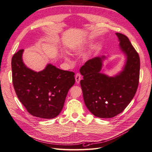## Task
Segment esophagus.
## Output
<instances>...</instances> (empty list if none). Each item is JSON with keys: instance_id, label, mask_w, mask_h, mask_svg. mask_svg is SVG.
Listing matches in <instances>:
<instances>
[{"instance_id": "34e87169", "label": "esophagus", "mask_w": 152, "mask_h": 152, "mask_svg": "<svg viewBox=\"0 0 152 152\" xmlns=\"http://www.w3.org/2000/svg\"><path fill=\"white\" fill-rule=\"evenodd\" d=\"M80 80H81V75H80V73H77V74L75 75V80H76L77 83L79 84V82H80Z\"/></svg>"}]
</instances>
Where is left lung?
Returning a JSON list of instances; mask_svg holds the SVG:
<instances>
[{
	"label": "left lung",
	"mask_w": 152,
	"mask_h": 152,
	"mask_svg": "<svg viewBox=\"0 0 152 152\" xmlns=\"http://www.w3.org/2000/svg\"><path fill=\"white\" fill-rule=\"evenodd\" d=\"M120 48L127 59L123 70L115 77L100 73L104 56L96 57L80 69V86L86 107L94 116L112 118L123 112L136 93L140 79L138 53L127 37L116 33Z\"/></svg>",
	"instance_id": "8db88e82"
}]
</instances>
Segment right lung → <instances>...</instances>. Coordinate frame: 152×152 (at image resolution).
Instances as JSON below:
<instances>
[{
    "label": "right lung",
    "instance_id": "obj_1",
    "mask_svg": "<svg viewBox=\"0 0 152 152\" xmlns=\"http://www.w3.org/2000/svg\"><path fill=\"white\" fill-rule=\"evenodd\" d=\"M23 49L12 58V84L20 102L34 117L53 118L60 113L66 95L75 84V73L48 64L36 72L27 68L22 60Z\"/></svg>",
    "mask_w": 152,
    "mask_h": 152
}]
</instances>
